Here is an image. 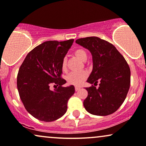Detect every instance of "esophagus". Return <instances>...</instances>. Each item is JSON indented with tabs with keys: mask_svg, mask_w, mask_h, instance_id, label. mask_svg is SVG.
Returning a JSON list of instances; mask_svg holds the SVG:
<instances>
[{
	"mask_svg": "<svg viewBox=\"0 0 146 146\" xmlns=\"http://www.w3.org/2000/svg\"><path fill=\"white\" fill-rule=\"evenodd\" d=\"M80 89V87H78V86H75V91H78V90Z\"/></svg>",
	"mask_w": 146,
	"mask_h": 146,
	"instance_id": "esophagus-1",
	"label": "esophagus"
}]
</instances>
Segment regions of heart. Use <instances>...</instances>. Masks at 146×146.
Wrapping results in <instances>:
<instances>
[{
  "label": "heart",
  "mask_w": 146,
  "mask_h": 146,
  "mask_svg": "<svg viewBox=\"0 0 146 146\" xmlns=\"http://www.w3.org/2000/svg\"><path fill=\"white\" fill-rule=\"evenodd\" d=\"M74 54L79 59L82 61H86L88 59V53L84 49L79 48L75 50ZM61 69L63 71L67 70V58H64L61 62ZM88 76V73L86 71H74L71 72L67 76V81L68 84L73 85V86H80Z\"/></svg>",
  "instance_id": "heart-1"
}]
</instances>
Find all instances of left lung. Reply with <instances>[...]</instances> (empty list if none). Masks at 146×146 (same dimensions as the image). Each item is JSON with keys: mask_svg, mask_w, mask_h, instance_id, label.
Masks as SVG:
<instances>
[{"mask_svg": "<svg viewBox=\"0 0 146 146\" xmlns=\"http://www.w3.org/2000/svg\"><path fill=\"white\" fill-rule=\"evenodd\" d=\"M77 44L89 50L92 55L93 69L87 82L97 84L86 90L88 97L84 101L90 114L106 116L119 109L130 88L131 71L125 58L113 44L98 37L79 38Z\"/></svg>", "mask_w": 146, "mask_h": 146, "instance_id": "8db88e82", "label": "left lung"}]
</instances>
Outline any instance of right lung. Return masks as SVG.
<instances>
[{
  "label": "right lung",
  "instance_id": "right-lung-1",
  "mask_svg": "<svg viewBox=\"0 0 146 146\" xmlns=\"http://www.w3.org/2000/svg\"><path fill=\"white\" fill-rule=\"evenodd\" d=\"M74 40L46 41L31 50L19 69L17 86L21 102L31 115L44 122L59 119L67 110L73 86L63 87L62 60ZM53 83L54 91L49 89Z\"/></svg>",
  "mask_w": 146,
  "mask_h": 146
}]
</instances>
